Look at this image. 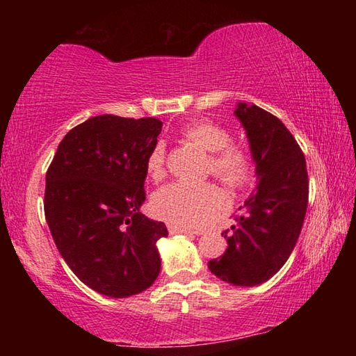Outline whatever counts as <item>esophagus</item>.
Segmentation results:
<instances>
[{"mask_svg":"<svg viewBox=\"0 0 356 356\" xmlns=\"http://www.w3.org/2000/svg\"><path fill=\"white\" fill-rule=\"evenodd\" d=\"M168 232L171 234H190V236H195V234H200L196 231H193V229L188 227H182V226H174V225H168Z\"/></svg>","mask_w":356,"mask_h":356,"instance_id":"esophagus-1","label":"esophagus"}]
</instances>
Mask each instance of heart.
I'll return each instance as SVG.
<instances>
[{"label": "heart", "mask_w": 356, "mask_h": 356, "mask_svg": "<svg viewBox=\"0 0 356 356\" xmlns=\"http://www.w3.org/2000/svg\"><path fill=\"white\" fill-rule=\"evenodd\" d=\"M182 135L209 152L207 171L232 190H242L254 177V159L242 144L231 143V131L207 119L184 125ZM146 171L152 180L166 176V149L159 141L146 156ZM227 209V197L212 182L165 185L152 197L155 216L182 227H206Z\"/></svg>", "instance_id": "heart-1"}]
</instances>
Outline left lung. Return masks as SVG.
I'll list each match as a JSON object with an SVG mask.
<instances>
[{
	"label": "left lung",
	"mask_w": 356,
	"mask_h": 356,
	"mask_svg": "<svg viewBox=\"0 0 356 356\" xmlns=\"http://www.w3.org/2000/svg\"><path fill=\"white\" fill-rule=\"evenodd\" d=\"M236 116L248 135L259 184L240 207L237 225L221 232L227 250L209 261V270L234 286L250 287L278 273L293 251L308 207L309 180L303 150L278 118L246 104H238Z\"/></svg>",
	"instance_id": "left-lung-1"
}]
</instances>
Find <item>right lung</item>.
<instances>
[{
  "label": "right lung",
  "instance_id": "1",
  "mask_svg": "<svg viewBox=\"0 0 356 356\" xmlns=\"http://www.w3.org/2000/svg\"><path fill=\"white\" fill-rule=\"evenodd\" d=\"M163 122L102 114L59 143L45 177V218L59 252L88 287L113 298L140 293L160 273L161 221L140 212L146 156Z\"/></svg>",
  "mask_w": 356,
  "mask_h": 356
}]
</instances>
